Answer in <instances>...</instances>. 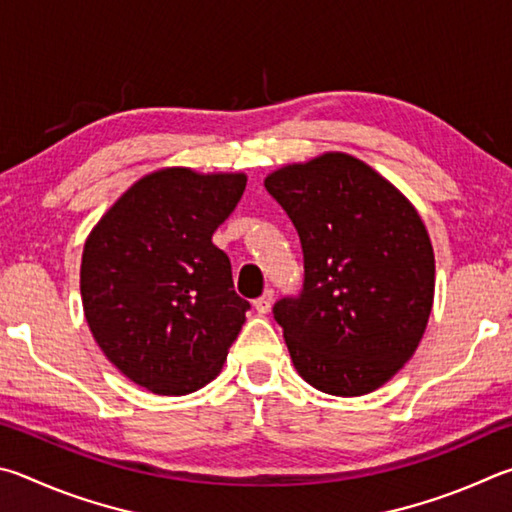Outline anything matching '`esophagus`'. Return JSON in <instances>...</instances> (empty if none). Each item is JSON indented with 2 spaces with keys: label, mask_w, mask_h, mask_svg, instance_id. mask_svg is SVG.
Instances as JSON below:
<instances>
[{
  "label": "esophagus",
  "mask_w": 512,
  "mask_h": 512,
  "mask_svg": "<svg viewBox=\"0 0 512 512\" xmlns=\"http://www.w3.org/2000/svg\"><path fill=\"white\" fill-rule=\"evenodd\" d=\"M272 301H274V292L272 290H267L263 297H258L254 301V308H256L258 315H267V312H270V308H272Z\"/></svg>",
  "instance_id": "1"
}]
</instances>
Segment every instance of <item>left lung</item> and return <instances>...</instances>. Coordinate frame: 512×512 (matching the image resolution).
I'll return each instance as SVG.
<instances>
[{"mask_svg":"<svg viewBox=\"0 0 512 512\" xmlns=\"http://www.w3.org/2000/svg\"><path fill=\"white\" fill-rule=\"evenodd\" d=\"M299 233L303 290L274 303L294 369L330 396L396 375L434 303V249L418 211L364 161L326 152L267 175Z\"/></svg>","mask_w":512,"mask_h":512,"instance_id":"8db88e82","label":"left lung"}]
</instances>
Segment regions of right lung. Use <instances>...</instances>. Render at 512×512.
<instances>
[{"label": "right lung", "mask_w": 512, "mask_h": 512, "mask_svg": "<svg viewBox=\"0 0 512 512\" xmlns=\"http://www.w3.org/2000/svg\"><path fill=\"white\" fill-rule=\"evenodd\" d=\"M247 177L155 170L134 182L89 233L80 297L89 330L125 378L186 396L220 373L249 301L213 231L236 209Z\"/></svg>", "instance_id": "add662e5"}]
</instances>
